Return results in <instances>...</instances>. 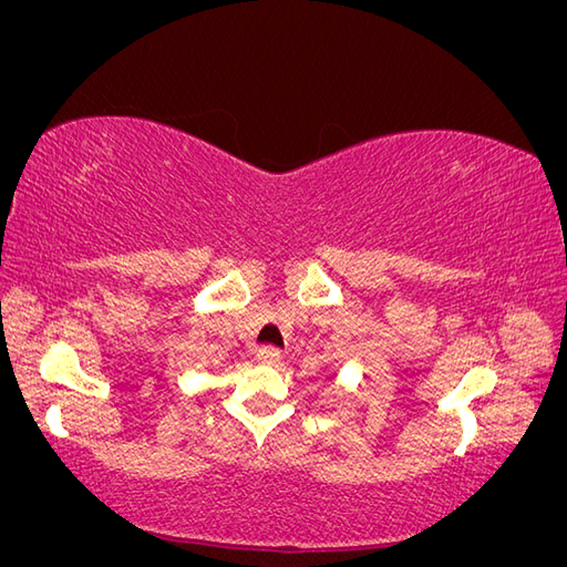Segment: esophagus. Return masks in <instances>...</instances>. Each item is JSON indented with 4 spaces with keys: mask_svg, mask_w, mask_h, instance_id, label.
<instances>
[{
    "mask_svg": "<svg viewBox=\"0 0 567 567\" xmlns=\"http://www.w3.org/2000/svg\"><path fill=\"white\" fill-rule=\"evenodd\" d=\"M257 362L267 364V367H277L281 362V350L274 348V346H265L257 352Z\"/></svg>",
    "mask_w": 567,
    "mask_h": 567,
    "instance_id": "1",
    "label": "esophagus"
}]
</instances>
